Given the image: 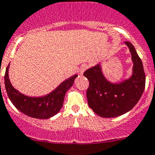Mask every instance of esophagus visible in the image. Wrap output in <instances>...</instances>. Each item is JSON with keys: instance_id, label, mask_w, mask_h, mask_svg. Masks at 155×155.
Returning <instances> with one entry per match:
<instances>
[{"instance_id": "34e87169", "label": "esophagus", "mask_w": 155, "mask_h": 155, "mask_svg": "<svg viewBox=\"0 0 155 155\" xmlns=\"http://www.w3.org/2000/svg\"><path fill=\"white\" fill-rule=\"evenodd\" d=\"M87 64H82L80 68V70H79V73H80V74H83L84 72L87 70Z\"/></svg>"}]
</instances>
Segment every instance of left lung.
Instances as JSON below:
<instances>
[{"mask_svg":"<svg viewBox=\"0 0 155 155\" xmlns=\"http://www.w3.org/2000/svg\"><path fill=\"white\" fill-rule=\"evenodd\" d=\"M131 54L132 74L117 83L107 80L101 64L91 67L84 73L89 81L87 91L88 105L102 117H114L130 110L140 100L145 87V74L143 64L135 48L125 42Z\"/></svg>","mask_w":155,"mask_h":155,"instance_id":"obj_1","label":"left lung"}]
</instances>
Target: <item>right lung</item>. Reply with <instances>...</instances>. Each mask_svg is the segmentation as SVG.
Returning <instances> with one entry per match:
<instances>
[{"label": "right lung", "instance_id": "right-lung-1", "mask_svg": "<svg viewBox=\"0 0 155 155\" xmlns=\"http://www.w3.org/2000/svg\"><path fill=\"white\" fill-rule=\"evenodd\" d=\"M9 65L7 67L4 75V84L7 94L18 110L31 117L48 119L60 111L63 107L65 94L72 87L78 75L74 74L62 82L52 92L43 97H29L23 94L13 87L8 75Z\"/></svg>", "mask_w": 155, "mask_h": 155}]
</instances>
